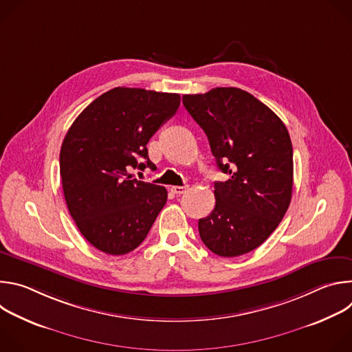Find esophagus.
<instances>
[{
  "mask_svg": "<svg viewBox=\"0 0 352 352\" xmlns=\"http://www.w3.org/2000/svg\"><path fill=\"white\" fill-rule=\"evenodd\" d=\"M188 189V186H171V192L175 195H181Z\"/></svg>",
  "mask_w": 352,
  "mask_h": 352,
  "instance_id": "1",
  "label": "esophagus"
}]
</instances>
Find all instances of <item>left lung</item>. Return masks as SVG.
<instances>
[{"label":"left lung","instance_id":"1","mask_svg":"<svg viewBox=\"0 0 352 352\" xmlns=\"http://www.w3.org/2000/svg\"><path fill=\"white\" fill-rule=\"evenodd\" d=\"M182 103L209 139L217 167L216 206L199 220L213 254L235 258L262 245L283 220L292 195V144L284 122L238 87L184 94Z\"/></svg>","mask_w":352,"mask_h":352}]
</instances>
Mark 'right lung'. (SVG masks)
Listing matches in <instances>:
<instances>
[{
    "label": "right lung",
    "mask_w": 352,
    "mask_h": 352,
    "mask_svg": "<svg viewBox=\"0 0 352 352\" xmlns=\"http://www.w3.org/2000/svg\"><path fill=\"white\" fill-rule=\"evenodd\" d=\"M179 103L177 93L116 87L68 129L60 152L65 202L82 235L102 252L118 256L138 248L164 208L167 189L129 171L153 166L146 144Z\"/></svg>",
    "instance_id": "1"
}]
</instances>
